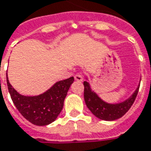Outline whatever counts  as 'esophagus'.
<instances>
[{
    "label": "esophagus",
    "mask_w": 151,
    "mask_h": 151,
    "mask_svg": "<svg viewBox=\"0 0 151 151\" xmlns=\"http://www.w3.org/2000/svg\"><path fill=\"white\" fill-rule=\"evenodd\" d=\"M74 79L76 81H78V82H82L83 81V75L81 73H77L75 76H74Z\"/></svg>",
    "instance_id": "34e87169"
}]
</instances>
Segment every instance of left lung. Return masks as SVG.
<instances>
[{
	"instance_id": "8db88e82",
	"label": "left lung",
	"mask_w": 151,
	"mask_h": 151,
	"mask_svg": "<svg viewBox=\"0 0 151 151\" xmlns=\"http://www.w3.org/2000/svg\"><path fill=\"white\" fill-rule=\"evenodd\" d=\"M83 85L84 100L88 108L95 116L104 121H114L121 118L126 114L136 100L140 88L139 85L132 97L125 101L117 104H110L102 101L91 89L90 85L87 81H84Z\"/></svg>"
}]
</instances>
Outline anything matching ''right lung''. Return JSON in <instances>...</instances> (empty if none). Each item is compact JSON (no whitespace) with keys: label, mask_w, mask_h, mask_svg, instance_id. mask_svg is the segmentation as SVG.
<instances>
[{"label":"right lung","mask_w":151,"mask_h":151,"mask_svg":"<svg viewBox=\"0 0 151 151\" xmlns=\"http://www.w3.org/2000/svg\"><path fill=\"white\" fill-rule=\"evenodd\" d=\"M73 81V77L58 81L43 94L27 97L20 95L12 88L6 73L7 87L13 103L20 114L35 126H46L55 121L62 111L64 99Z\"/></svg>","instance_id":"1"}]
</instances>
